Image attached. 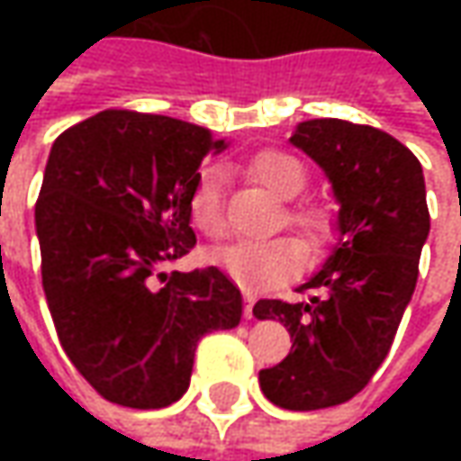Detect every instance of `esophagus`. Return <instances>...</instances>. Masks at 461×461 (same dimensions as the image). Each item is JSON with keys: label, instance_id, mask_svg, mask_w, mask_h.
<instances>
[{"label": "esophagus", "instance_id": "1", "mask_svg": "<svg viewBox=\"0 0 461 461\" xmlns=\"http://www.w3.org/2000/svg\"><path fill=\"white\" fill-rule=\"evenodd\" d=\"M243 297H246V305H243V315H246V318L251 321V318H254V294L246 293Z\"/></svg>", "mask_w": 461, "mask_h": 461}]
</instances>
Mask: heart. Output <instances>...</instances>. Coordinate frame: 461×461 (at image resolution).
I'll return each instance as SVG.
<instances>
[{
  "instance_id": "b5f03b06",
  "label": "heart",
  "mask_w": 461,
  "mask_h": 461,
  "mask_svg": "<svg viewBox=\"0 0 461 461\" xmlns=\"http://www.w3.org/2000/svg\"><path fill=\"white\" fill-rule=\"evenodd\" d=\"M249 171L258 185L282 200H294L308 186V168L287 151H258L249 161ZM225 174L221 167H207L197 176L189 194V215L192 222L210 239H222L228 230L225 222V194H222ZM290 221L305 233L312 249L323 246L330 239V215L318 204L293 207ZM212 261L221 267L243 290H267L279 282H287L305 264V249L294 239L239 240L212 254Z\"/></svg>"
}]
</instances>
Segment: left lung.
<instances>
[{
	"label": "left lung",
	"mask_w": 461,
	"mask_h": 461,
	"mask_svg": "<svg viewBox=\"0 0 461 461\" xmlns=\"http://www.w3.org/2000/svg\"><path fill=\"white\" fill-rule=\"evenodd\" d=\"M323 168L339 203L323 267L297 293L303 303L258 300V321L290 330V354L258 372L267 400L321 411L362 393L384 362L418 279L429 239L423 168L393 135L336 117L300 122L290 138Z\"/></svg>",
	"instance_id": "left-lung-1"
}]
</instances>
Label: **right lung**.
Returning a JSON list of instances; mask_svg holds the SVG:
<instances>
[{"label": "right lung", "instance_id": "add662e5", "mask_svg": "<svg viewBox=\"0 0 461 461\" xmlns=\"http://www.w3.org/2000/svg\"><path fill=\"white\" fill-rule=\"evenodd\" d=\"M225 146L174 117L104 110L50 149L35 204L45 303L66 357L110 402H176L200 339L240 323V290L218 267L161 272L197 243L189 194Z\"/></svg>", "mask_w": 461, "mask_h": 461}]
</instances>
